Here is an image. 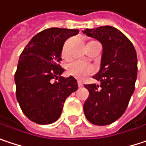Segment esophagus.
<instances>
[{
    "mask_svg": "<svg viewBox=\"0 0 146 146\" xmlns=\"http://www.w3.org/2000/svg\"><path fill=\"white\" fill-rule=\"evenodd\" d=\"M78 86H79V87H82V82H78Z\"/></svg>",
    "mask_w": 146,
    "mask_h": 146,
    "instance_id": "obj_1",
    "label": "esophagus"
}]
</instances>
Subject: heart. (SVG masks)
<instances>
[{
  "label": "heart",
  "instance_id": "obj_1",
  "mask_svg": "<svg viewBox=\"0 0 146 146\" xmlns=\"http://www.w3.org/2000/svg\"><path fill=\"white\" fill-rule=\"evenodd\" d=\"M61 57L67 60L69 58V43L66 42L62 48V52H61ZM94 72V67L91 64H87L84 61L81 60H76L70 64L68 67V74L76 77L82 79L85 78L86 76L92 74Z\"/></svg>",
  "mask_w": 146,
  "mask_h": 146
}]
</instances>
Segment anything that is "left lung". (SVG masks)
Instances as JSON below:
<instances>
[{
  "mask_svg": "<svg viewBox=\"0 0 146 146\" xmlns=\"http://www.w3.org/2000/svg\"><path fill=\"white\" fill-rule=\"evenodd\" d=\"M82 33L102 45L100 70L92 76L101 84L85 85L89 97L83 106L84 113L95 125H108L123 114L134 93L136 51L130 40L115 27L86 28Z\"/></svg>",
  "mask_w": 146,
  "mask_h": 146,
  "instance_id": "obj_1",
  "label": "left lung"
}]
</instances>
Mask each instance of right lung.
I'll return each mask as SVG.
<instances>
[{
  "label": "right lung",
  "instance_id": "obj_1",
  "mask_svg": "<svg viewBox=\"0 0 146 146\" xmlns=\"http://www.w3.org/2000/svg\"><path fill=\"white\" fill-rule=\"evenodd\" d=\"M78 29L51 27L36 34L22 52L15 73L16 95L23 113L38 124L60 118L65 99L78 88L77 81L61 76L64 43ZM54 79L58 82H52Z\"/></svg>",
  "mask_w": 146,
  "mask_h": 146
}]
</instances>
